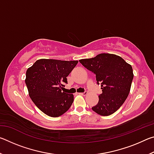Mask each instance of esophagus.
I'll use <instances>...</instances> for the list:
<instances>
[{"label": "esophagus", "mask_w": 154, "mask_h": 154, "mask_svg": "<svg viewBox=\"0 0 154 154\" xmlns=\"http://www.w3.org/2000/svg\"><path fill=\"white\" fill-rule=\"evenodd\" d=\"M79 94L82 95V96H86L88 94V92H83V93H79Z\"/></svg>", "instance_id": "1"}]
</instances>
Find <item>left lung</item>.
Returning <instances> with one entry per match:
<instances>
[{"instance_id": "8db88e82", "label": "left lung", "mask_w": 154, "mask_h": 154, "mask_svg": "<svg viewBox=\"0 0 154 154\" xmlns=\"http://www.w3.org/2000/svg\"><path fill=\"white\" fill-rule=\"evenodd\" d=\"M79 62L96 75L97 83L101 84L103 93L92 110L102 116L114 113L129 94L134 77L131 65L120 56L105 53Z\"/></svg>"}]
</instances>
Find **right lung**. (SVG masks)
<instances>
[{"mask_svg":"<svg viewBox=\"0 0 154 154\" xmlns=\"http://www.w3.org/2000/svg\"><path fill=\"white\" fill-rule=\"evenodd\" d=\"M77 63V60L39 59L27 69L25 82L30 97L47 116L57 118L71 107L74 96L62 92V86L68 83L66 77Z\"/></svg>","mask_w":154,"mask_h":154,"instance_id":"right-lung-1","label":"right lung"}]
</instances>
